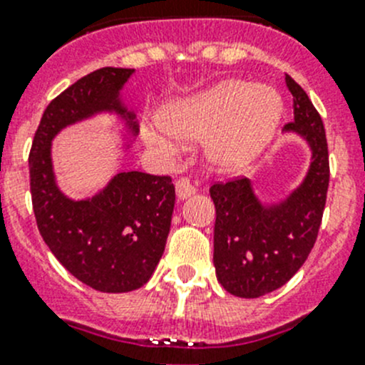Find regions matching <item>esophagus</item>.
Masks as SVG:
<instances>
[{"instance_id": "34e87169", "label": "esophagus", "mask_w": 365, "mask_h": 365, "mask_svg": "<svg viewBox=\"0 0 365 365\" xmlns=\"http://www.w3.org/2000/svg\"><path fill=\"white\" fill-rule=\"evenodd\" d=\"M194 192H196V189H194V185L187 178H182L176 182V196H178V200H187Z\"/></svg>"}]
</instances>
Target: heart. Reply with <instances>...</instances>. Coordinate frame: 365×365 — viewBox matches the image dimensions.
I'll use <instances>...</instances> for the list:
<instances>
[{
  "label": "heart",
  "mask_w": 365,
  "mask_h": 365,
  "mask_svg": "<svg viewBox=\"0 0 365 365\" xmlns=\"http://www.w3.org/2000/svg\"><path fill=\"white\" fill-rule=\"evenodd\" d=\"M282 118V98L267 84L222 81L208 90L176 98L160 109L159 125L180 139H203L205 157L224 173L240 171L263 152ZM159 128H146L150 145L175 150Z\"/></svg>",
  "instance_id": "heart-1"
}]
</instances>
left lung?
<instances>
[{
  "label": "left lung",
  "instance_id": "left-lung-1",
  "mask_svg": "<svg viewBox=\"0 0 365 365\" xmlns=\"http://www.w3.org/2000/svg\"><path fill=\"white\" fill-rule=\"evenodd\" d=\"M286 86L293 95V123L284 134L300 138L311 152L302 182L275 201L263 200L249 178L210 187L217 281L235 297L257 298L284 286L314 247L325 210L330 171L323 121L289 76Z\"/></svg>",
  "mask_w": 365,
  "mask_h": 365
}]
</instances>
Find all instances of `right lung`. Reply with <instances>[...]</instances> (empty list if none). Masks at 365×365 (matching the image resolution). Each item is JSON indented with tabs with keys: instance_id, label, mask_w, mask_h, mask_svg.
<instances>
[{
	"instance_id": "right-lung-1",
	"label": "right lung",
	"mask_w": 365,
	"mask_h": 365,
	"mask_svg": "<svg viewBox=\"0 0 365 365\" xmlns=\"http://www.w3.org/2000/svg\"><path fill=\"white\" fill-rule=\"evenodd\" d=\"M134 72L104 67L81 77L47 106L29 153L43 242L73 277L102 293L134 292L150 281L171 227L175 185L169 176L121 171L93 196L70 197L58 183L53 141L72 125L109 114L121 127L123 150L132 148L139 123L121 91Z\"/></svg>"
}]
</instances>
